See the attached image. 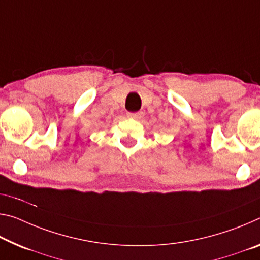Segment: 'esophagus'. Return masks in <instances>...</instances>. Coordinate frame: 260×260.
Segmentation results:
<instances>
[{"instance_id": "1", "label": "esophagus", "mask_w": 260, "mask_h": 260, "mask_svg": "<svg viewBox=\"0 0 260 260\" xmlns=\"http://www.w3.org/2000/svg\"><path fill=\"white\" fill-rule=\"evenodd\" d=\"M143 117V112H135V113H128V118L135 119V120H140Z\"/></svg>"}]
</instances>
